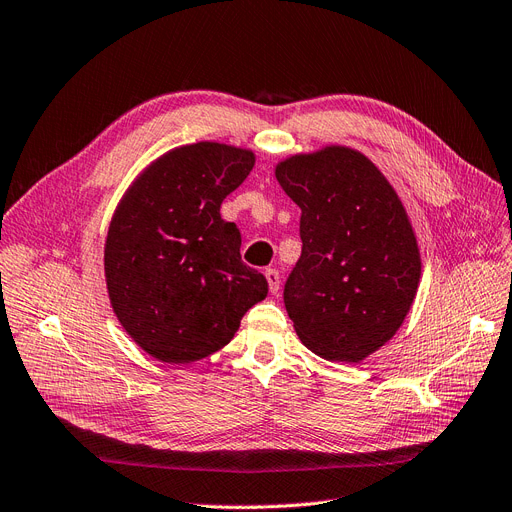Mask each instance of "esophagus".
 Here are the masks:
<instances>
[{
	"mask_svg": "<svg viewBox=\"0 0 512 512\" xmlns=\"http://www.w3.org/2000/svg\"><path fill=\"white\" fill-rule=\"evenodd\" d=\"M265 278H268V284H270V293H278L280 291V274H278V270H274V268H270V270H265Z\"/></svg>",
	"mask_w": 512,
	"mask_h": 512,
	"instance_id": "1",
	"label": "esophagus"
}]
</instances>
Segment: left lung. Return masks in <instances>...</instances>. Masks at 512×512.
<instances>
[{
	"label": "left lung",
	"mask_w": 512,
	"mask_h": 512,
	"mask_svg": "<svg viewBox=\"0 0 512 512\" xmlns=\"http://www.w3.org/2000/svg\"><path fill=\"white\" fill-rule=\"evenodd\" d=\"M301 209V257L284 305L307 349L360 362L402 326L418 291L420 253L408 213L362 152L326 146L278 163Z\"/></svg>",
	"instance_id": "obj_1"
}]
</instances>
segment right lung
<instances>
[{
	"label": "right lung",
	"instance_id": "obj_1",
	"mask_svg": "<svg viewBox=\"0 0 512 512\" xmlns=\"http://www.w3.org/2000/svg\"><path fill=\"white\" fill-rule=\"evenodd\" d=\"M255 165L251 150L198 142L154 161L119 203L104 247L110 305L152 358L188 364L232 341L268 280L240 259L219 207Z\"/></svg>",
	"mask_w": 512,
	"mask_h": 512
}]
</instances>
